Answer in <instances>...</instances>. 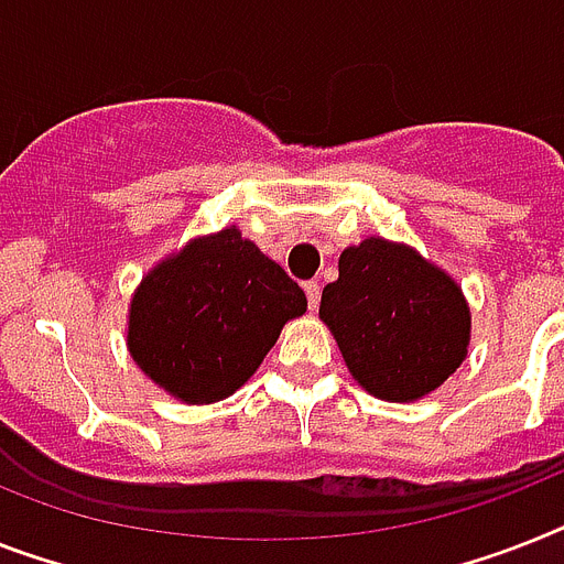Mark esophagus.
<instances>
[{"instance_id":"1","label":"esophagus","mask_w":564,"mask_h":564,"mask_svg":"<svg viewBox=\"0 0 564 564\" xmlns=\"http://www.w3.org/2000/svg\"><path fill=\"white\" fill-rule=\"evenodd\" d=\"M305 296H308L311 311L319 308V296H323V288H319V282H305Z\"/></svg>"}]
</instances>
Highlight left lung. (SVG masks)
Returning <instances> with one entry per match:
<instances>
[{"instance_id": "left-lung-1", "label": "left lung", "mask_w": 564, "mask_h": 564, "mask_svg": "<svg viewBox=\"0 0 564 564\" xmlns=\"http://www.w3.org/2000/svg\"><path fill=\"white\" fill-rule=\"evenodd\" d=\"M319 319L369 394L409 403L435 392L469 346V305L453 276L417 250L366 239L339 256Z\"/></svg>"}]
</instances>
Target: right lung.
I'll use <instances>...</instances> for the list:
<instances>
[{"label": "right lung", "instance_id": "right-lung-1", "mask_svg": "<svg viewBox=\"0 0 564 564\" xmlns=\"http://www.w3.org/2000/svg\"><path fill=\"white\" fill-rule=\"evenodd\" d=\"M308 300L236 227L193 239L143 276L126 346L143 375L184 403L230 398Z\"/></svg>", "mask_w": 564, "mask_h": 564}]
</instances>
